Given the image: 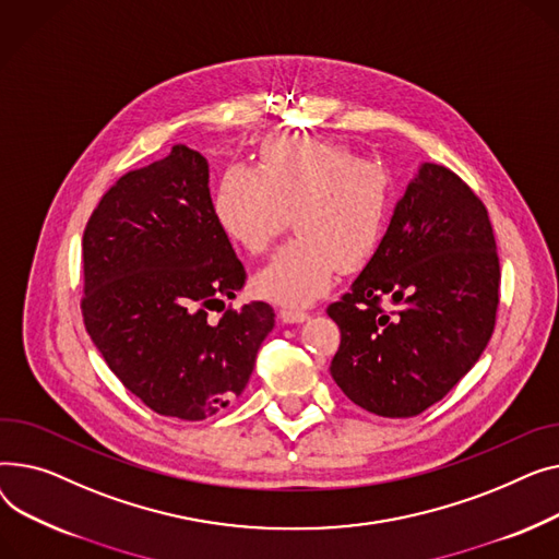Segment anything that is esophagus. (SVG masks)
I'll return each instance as SVG.
<instances>
[{"label":"esophagus","mask_w":559,"mask_h":559,"mask_svg":"<svg viewBox=\"0 0 559 559\" xmlns=\"http://www.w3.org/2000/svg\"><path fill=\"white\" fill-rule=\"evenodd\" d=\"M280 318H282V322H305L307 318H309V313L307 311H302V309H293V307H282L280 309Z\"/></svg>","instance_id":"obj_1"}]
</instances>
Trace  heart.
I'll return each instance as SVG.
<instances>
[{
    "instance_id": "obj_1",
    "label": "heart",
    "mask_w": 559,
    "mask_h": 559,
    "mask_svg": "<svg viewBox=\"0 0 559 559\" xmlns=\"http://www.w3.org/2000/svg\"><path fill=\"white\" fill-rule=\"evenodd\" d=\"M212 212L223 235L246 252H264L290 223L298 237L254 275L259 295L307 305L332 286L338 269L358 271L377 254L392 212L390 174L347 146L273 138L259 167L235 164L216 185Z\"/></svg>"
}]
</instances>
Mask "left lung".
I'll list each match as a JSON object with an SVG mask.
<instances>
[{
	"mask_svg": "<svg viewBox=\"0 0 559 559\" xmlns=\"http://www.w3.org/2000/svg\"><path fill=\"white\" fill-rule=\"evenodd\" d=\"M499 284L485 205L453 171L424 162L377 254L326 309L341 330L334 381L374 415H419L480 358L495 332Z\"/></svg>",
	"mask_w": 559,
	"mask_h": 559,
	"instance_id": "obj_1",
	"label": "left lung"
}]
</instances>
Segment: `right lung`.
<instances>
[{"label": "right lung", "instance_id": "right-lung-1", "mask_svg": "<svg viewBox=\"0 0 559 559\" xmlns=\"http://www.w3.org/2000/svg\"><path fill=\"white\" fill-rule=\"evenodd\" d=\"M83 275L90 338L164 417L205 419L239 397L275 326L266 302L210 318L246 271L214 218L210 164L185 144L104 193L85 225Z\"/></svg>", "mask_w": 559, "mask_h": 559}]
</instances>
